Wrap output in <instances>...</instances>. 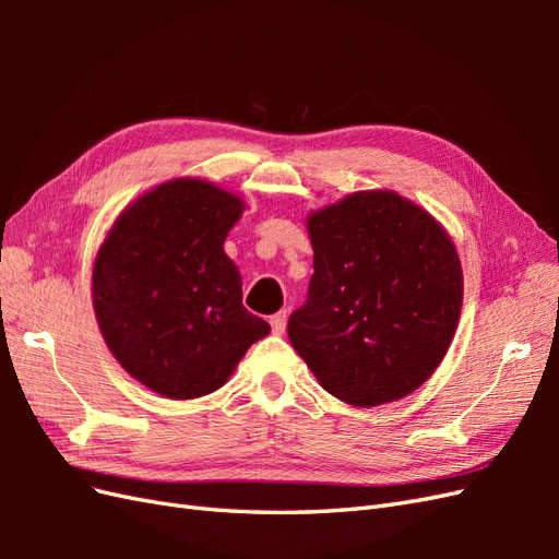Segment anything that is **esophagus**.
I'll list each match as a JSON object with an SVG mask.
<instances>
[{
  "instance_id": "34e87169",
  "label": "esophagus",
  "mask_w": 559,
  "mask_h": 559,
  "mask_svg": "<svg viewBox=\"0 0 559 559\" xmlns=\"http://www.w3.org/2000/svg\"><path fill=\"white\" fill-rule=\"evenodd\" d=\"M270 326H273V333L282 335V333H284V329H286V310H282V312H277V314L270 317Z\"/></svg>"
}]
</instances>
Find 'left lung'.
<instances>
[{"instance_id":"left-lung-1","label":"left lung","mask_w":559,"mask_h":559,"mask_svg":"<svg viewBox=\"0 0 559 559\" xmlns=\"http://www.w3.org/2000/svg\"><path fill=\"white\" fill-rule=\"evenodd\" d=\"M314 273L289 341L352 405L408 396L443 361L462 312V265L436 218L392 191L352 193L308 218Z\"/></svg>"}]
</instances>
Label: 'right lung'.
<instances>
[{
	"instance_id": "add662e5",
	"label": "right lung",
	"mask_w": 559,
	"mask_h": 559,
	"mask_svg": "<svg viewBox=\"0 0 559 559\" xmlns=\"http://www.w3.org/2000/svg\"><path fill=\"white\" fill-rule=\"evenodd\" d=\"M242 200L202 179H175L116 218L93 267L99 331L128 373L167 399L226 384L267 321L242 306L224 240Z\"/></svg>"
}]
</instances>
